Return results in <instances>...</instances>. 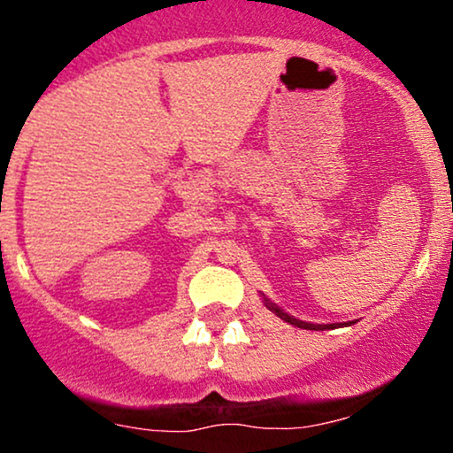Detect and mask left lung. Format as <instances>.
<instances>
[{
    "label": "left lung",
    "mask_w": 453,
    "mask_h": 453,
    "mask_svg": "<svg viewBox=\"0 0 453 453\" xmlns=\"http://www.w3.org/2000/svg\"><path fill=\"white\" fill-rule=\"evenodd\" d=\"M264 303H266L268 309L274 311V315L280 317V319L288 321V324H292L296 327H303V330H332V327H341V326H349L351 324V321H349V324H306V321H300V319H296V317H292V315L283 313V311H280L279 306H274L273 303H268V300H264Z\"/></svg>",
    "instance_id": "left-lung-1"
}]
</instances>
